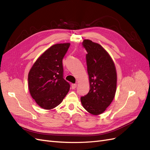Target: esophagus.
I'll list each match as a JSON object with an SVG mask.
<instances>
[{
    "label": "esophagus",
    "instance_id": "obj_1",
    "mask_svg": "<svg viewBox=\"0 0 150 150\" xmlns=\"http://www.w3.org/2000/svg\"><path fill=\"white\" fill-rule=\"evenodd\" d=\"M76 87V83H72L71 85V88L72 89H75Z\"/></svg>",
    "mask_w": 150,
    "mask_h": 150
}]
</instances>
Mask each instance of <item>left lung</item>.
Wrapping results in <instances>:
<instances>
[{
	"instance_id": "obj_1",
	"label": "left lung",
	"mask_w": 150,
	"mask_h": 150,
	"mask_svg": "<svg viewBox=\"0 0 150 150\" xmlns=\"http://www.w3.org/2000/svg\"><path fill=\"white\" fill-rule=\"evenodd\" d=\"M83 46L86 49L87 73L90 90L81 97L82 105L93 115L103 113L110 105L117 90V75L113 61L109 53L98 43L85 39Z\"/></svg>"
}]
</instances>
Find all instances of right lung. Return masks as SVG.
<instances>
[{
  "label": "right lung",
  "instance_id": "obj_1",
  "mask_svg": "<svg viewBox=\"0 0 150 150\" xmlns=\"http://www.w3.org/2000/svg\"><path fill=\"white\" fill-rule=\"evenodd\" d=\"M70 43L52 45L38 57L28 73L30 95L40 108L52 110L58 106L70 90L63 77V59Z\"/></svg>",
  "mask_w": 150,
  "mask_h": 150
}]
</instances>
